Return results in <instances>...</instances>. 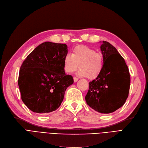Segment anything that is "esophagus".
Returning <instances> with one entry per match:
<instances>
[{
	"mask_svg": "<svg viewBox=\"0 0 148 148\" xmlns=\"http://www.w3.org/2000/svg\"><path fill=\"white\" fill-rule=\"evenodd\" d=\"M73 79H74V81L75 82H77V81L78 80V78L76 77H74Z\"/></svg>",
	"mask_w": 148,
	"mask_h": 148,
	"instance_id": "34e87169",
	"label": "esophagus"
}]
</instances>
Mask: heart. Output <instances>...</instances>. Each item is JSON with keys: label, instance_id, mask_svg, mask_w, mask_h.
Wrapping results in <instances>:
<instances>
[{"label": "heart", "instance_id": "heart-1", "mask_svg": "<svg viewBox=\"0 0 148 148\" xmlns=\"http://www.w3.org/2000/svg\"><path fill=\"white\" fill-rule=\"evenodd\" d=\"M80 68L77 75L87 77L90 79L96 78L101 73L103 67V58L101 53L85 45H78L73 50L72 55L66 54L63 58L65 72L72 73Z\"/></svg>", "mask_w": 148, "mask_h": 148}]
</instances>
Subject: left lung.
<instances>
[{
	"label": "left lung",
	"instance_id": "obj_1",
	"mask_svg": "<svg viewBox=\"0 0 148 148\" xmlns=\"http://www.w3.org/2000/svg\"><path fill=\"white\" fill-rule=\"evenodd\" d=\"M100 49L103 67L98 77L89 82V90L85 98L95 111L109 114L125 103L129 93L130 77L124 59L115 47L103 41Z\"/></svg>",
	"mask_w": 148,
	"mask_h": 148
}]
</instances>
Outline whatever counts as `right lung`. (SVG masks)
<instances>
[{"instance_id": "add662e5", "label": "right lung", "mask_w": 148, "mask_h": 148, "mask_svg": "<svg viewBox=\"0 0 148 148\" xmlns=\"http://www.w3.org/2000/svg\"><path fill=\"white\" fill-rule=\"evenodd\" d=\"M67 53V45L45 42L23 61L18 84L23 102L32 112L46 114L60 106L66 88L74 83L64 70Z\"/></svg>"}]
</instances>
